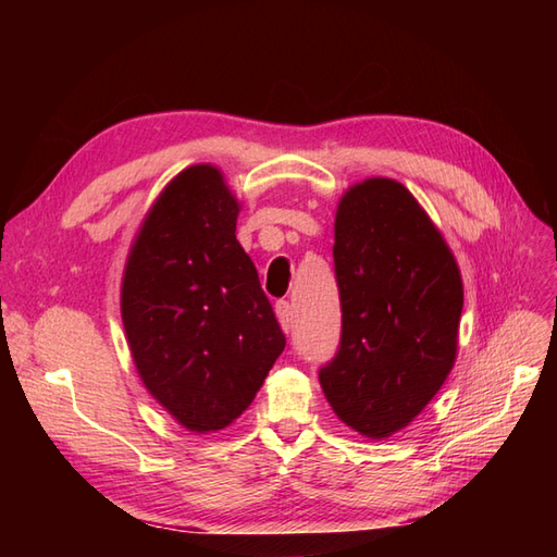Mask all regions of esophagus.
I'll return each instance as SVG.
<instances>
[{
    "mask_svg": "<svg viewBox=\"0 0 557 557\" xmlns=\"http://www.w3.org/2000/svg\"><path fill=\"white\" fill-rule=\"evenodd\" d=\"M274 311H276L281 330H283L285 334H288V332L293 330V309H290V305H288V301H276Z\"/></svg>",
    "mask_w": 557,
    "mask_h": 557,
    "instance_id": "34e87169",
    "label": "esophagus"
}]
</instances>
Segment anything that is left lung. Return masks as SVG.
Wrapping results in <instances>:
<instances>
[{
	"mask_svg": "<svg viewBox=\"0 0 557 557\" xmlns=\"http://www.w3.org/2000/svg\"><path fill=\"white\" fill-rule=\"evenodd\" d=\"M342 346L320 369L336 418L387 440L423 411L458 358L462 276L442 232L395 178H364L334 218Z\"/></svg>",
	"mask_w": 557,
	"mask_h": 557,
	"instance_id": "8db88e82",
	"label": "left lung"
}]
</instances>
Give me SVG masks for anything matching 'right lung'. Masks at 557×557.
Returning <instances> with one entry per match:
<instances>
[{
  "mask_svg": "<svg viewBox=\"0 0 557 557\" xmlns=\"http://www.w3.org/2000/svg\"><path fill=\"white\" fill-rule=\"evenodd\" d=\"M242 205L213 164L164 185L127 252L121 315L146 391L195 434L234 423L285 336L237 242Z\"/></svg>",
  "mask_w": 557,
  "mask_h": 557,
  "instance_id": "1",
  "label": "right lung"
}]
</instances>
